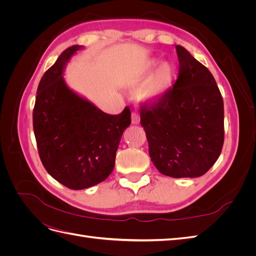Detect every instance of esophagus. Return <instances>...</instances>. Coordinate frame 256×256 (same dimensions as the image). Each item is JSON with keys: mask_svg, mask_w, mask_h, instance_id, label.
I'll list each match as a JSON object with an SVG mask.
<instances>
[{"mask_svg": "<svg viewBox=\"0 0 256 256\" xmlns=\"http://www.w3.org/2000/svg\"><path fill=\"white\" fill-rule=\"evenodd\" d=\"M131 122H132L134 125H138L140 124V116L136 113H132V118H131Z\"/></svg>", "mask_w": 256, "mask_h": 256, "instance_id": "esophagus-1", "label": "esophagus"}]
</instances>
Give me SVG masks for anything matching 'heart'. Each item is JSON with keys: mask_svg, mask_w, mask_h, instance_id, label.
Returning a JSON list of instances; mask_svg holds the SVG:
<instances>
[{"mask_svg": "<svg viewBox=\"0 0 256 256\" xmlns=\"http://www.w3.org/2000/svg\"><path fill=\"white\" fill-rule=\"evenodd\" d=\"M157 67V62L152 60L144 70L134 78V82L142 84L136 90V97L141 102H158L166 94L173 79L172 68L168 64H161Z\"/></svg>", "mask_w": 256, "mask_h": 256, "instance_id": "1", "label": "heart"}]
</instances>
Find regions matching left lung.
Here are the masks:
<instances>
[{
	"label": "left lung",
	"instance_id": "left-lung-1",
	"mask_svg": "<svg viewBox=\"0 0 256 256\" xmlns=\"http://www.w3.org/2000/svg\"><path fill=\"white\" fill-rule=\"evenodd\" d=\"M180 74L158 102L141 106V125L158 171L174 178L204 175L219 158L224 140L221 92L212 72L176 46Z\"/></svg>",
	"mask_w": 256,
	"mask_h": 256
}]
</instances>
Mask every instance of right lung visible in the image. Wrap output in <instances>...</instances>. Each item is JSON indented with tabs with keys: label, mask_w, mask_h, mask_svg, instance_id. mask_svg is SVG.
Wrapping results in <instances>:
<instances>
[{
	"label": "right lung",
	"mask_w": 256,
	"mask_h": 256,
	"mask_svg": "<svg viewBox=\"0 0 256 256\" xmlns=\"http://www.w3.org/2000/svg\"><path fill=\"white\" fill-rule=\"evenodd\" d=\"M74 44L44 72L37 88L33 127L38 152L47 172L72 190L92 187L112 173L122 132L131 124L129 108L106 114L68 86L64 72Z\"/></svg>",
	"instance_id": "add662e5"
}]
</instances>
